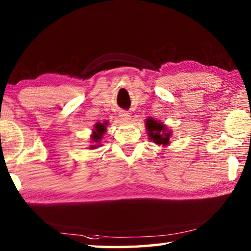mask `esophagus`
Returning <instances> with one entry per match:
<instances>
[{
	"instance_id": "obj_1",
	"label": "esophagus",
	"mask_w": 251,
	"mask_h": 251,
	"mask_svg": "<svg viewBox=\"0 0 251 251\" xmlns=\"http://www.w3.org/2000/svg\"><path fill=\"white\" fill-rule=\"evenodd\" d=\"M120 117L122 121H127L129 120V113L127 110H121L120 112Z\"/></svg>"
}]
</instances>
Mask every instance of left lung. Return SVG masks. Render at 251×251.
Here are the masks:
<instances>
[{"label": "left lung", "instance_id": "8db88e82", "mask_svg": "<svg viewBox=\"0 0 251 251\" xmlns=\"http://www.w3.org/2000/svg\"><path fill=\"white\" fill-rule=\"evenodd\" d=\"M146 127L150 131V138L158 145H167L169 143L171 133L166 131V127L161 123L156 122L154 118H148L146 121Z\"/></svg>", "mask_w": 251, "mask_h": 251}]
</instances>
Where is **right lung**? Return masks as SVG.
<instances>
[{
    "instance_id": "right-lung-1",
    "label": "right lung",
    "mask_w": 251,
    "mask_h": 251,
    "mask_svg": "<svg viewBox=\"0 0 251 251\" xmlns=\"http://www.w3.org/2000/svg\"><path fill=\"white\" fill-rule=\"evenodd\" d=\"M106 123H104V124H96L95 125V129H94V133H93L92 137H93V141L99 143L100 139L101 138V136H103V134L105 133L106 130Z\"/></svg>"
}]
</instances>
